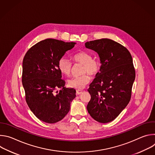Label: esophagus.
Masks as SVG:
<instances>
[{
  "instance_id": "esophagus-1",
  "label": "esophagus",
  "mask_w": 155,
  "mask_h": 155,
  "mask_svg": "<svg viewBox=\"0 0 155 155\" xmlns=\"http://www.w3.org/2000/svg\"><path fill=\"white\" fill-rule=\"evenodd\" d=\"M81 93H82V91H81V90H77V91H76V94H77V95H79V94H80Z\"/></svg>"
}]
</instances>
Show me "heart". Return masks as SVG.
I'll use <instances>...</instances> for the list:
<instances>
[{
    "label": "heart",
    "mask_w": 155,
    "mask_h": 155,
    "mask_svg": "<svg viewBox=\"0 0 155 155\" xmlns=\"http://www.w3.org/2000/svg\"><path fill=\"white\" fill-rule=\"evenodd\" d=\"M73 59L75 62L83 64L81 73L83 75L75 77H73L68 81V84L71 87L77 90H81L90 81V75L94 76L97 75L101 68L100 61L96 59H93V56L90 53L85 51H80L73 56ZM58 68L60 72L65 75L69 76L72 71V64L67 58H61L59 59Z\"/></svg>",
    "instance_id": "b5f03b06"
}]
</instances>
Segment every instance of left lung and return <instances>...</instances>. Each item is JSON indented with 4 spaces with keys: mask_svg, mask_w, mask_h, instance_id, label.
<instances>
[{
    "mask_svg": "<svg viewBox=\"0 0 155 155\" xmlns=\"http://www.w3.org/2000/svg\"><path fill=\"white\" fill-rule=\"evenodd\" d=\"M87 48L97 52L101 68L90 84L91 99L87 110L101 123L115 120L129 104L136 71L130 53L119 43L102 38L85 43Z\"/></svg>",
    "mask_w": 155,
    "mask_h": 155,
    "instance_id": "8db88e82",
    "label": "left lung"
}]
</instances>
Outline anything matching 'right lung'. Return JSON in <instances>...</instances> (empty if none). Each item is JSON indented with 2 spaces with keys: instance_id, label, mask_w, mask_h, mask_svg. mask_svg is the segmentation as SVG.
Returning a JSON list of instances; mask_svg holds the SVG:
<instances>
[{
  "instance_id": "obj_1",
  "label": "right lung",
  "mask_w": 155,
  "mask_h": 155,
  "mask_svg": "<svg viewBox=\"0 0 155 155\" xmlns=\"http://www.w3.org/2000/svg\"><path fill=\"white\" fill-rule=\"evenodd\" d=\"M75 42L47 38L32 46L23 61L22 82L26 101L40 120L55 123L68 114L76 96L74 88L65 87L58 68V61L73 48ZM57 88H62L59 93Z\"/></svg>"
}]
</instances>
